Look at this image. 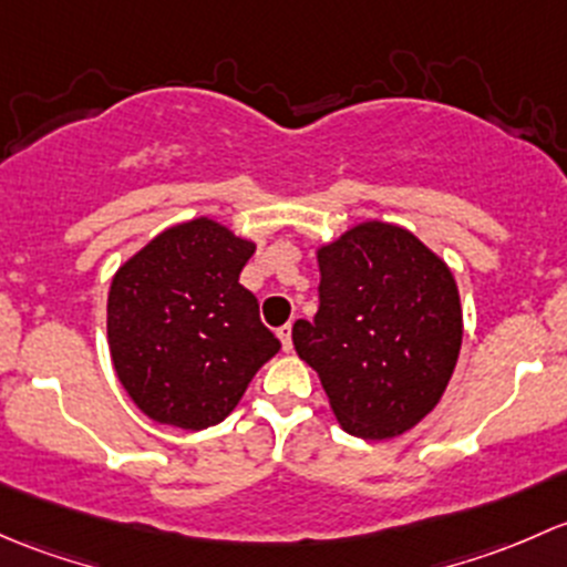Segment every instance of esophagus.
<instances>
[{"instance_id":"esophagus-1","label":"esophagus","mask_w":567,"mask_h":567,"mask_svg":"<svg viewBox=\"0 0 567 567\" xmlns=\"http://www.w3.org/2000/svg\"><path fill=\"white\" fill-rule=\"evenodd\" d=\"M278 338H281V347L284 352H291V324L278 327Z\"/></svg>"}]
</instances>
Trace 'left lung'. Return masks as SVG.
<instances>
[{
	"mask_svg": "<svg viewBox=\"0 0 567 567\" xmlns=\"http://www.w3.org/2000/svg\"><path fill=\"white\" fill-rule=\"evenodd\" d=\"M319 311L297 354L322 379L343 431L390 440L445 393L461 349L453 272L412 231L369 220L319 248Z\"/></svg>",
	"mask_w": 567,
	"mask_h": 567,
	"instance_id": "obj_1",
	"label": "left lung"
}]
</instances>
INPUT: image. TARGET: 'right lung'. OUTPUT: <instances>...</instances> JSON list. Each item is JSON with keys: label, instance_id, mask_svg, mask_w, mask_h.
I'll return each mask as SVG.
<instances>
[{"label": "right lung", "instance_id": "obj_1", "mask_svg": "<svg viewBox=\"0 0 567 567\" xmlns=\"http://www.w3.org/2000/svg\"><path fill=\"white\" fill-rule=\"evenodd\" d=\"M254 250L226 226L196 218L157 235L116 270L111 360L147 417L185 431L220 423L281 349L240 284Z\"/></svg>", "mask_w": 567, "mask_h": 567}]
</instances>
